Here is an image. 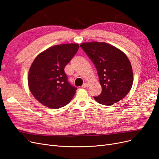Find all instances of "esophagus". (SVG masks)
Wrapping results in <instances>:
<instances>
[{
	"label": "esophagus",
	"instance_id": "esophagus-1",
	"mask_svg": "<svg viewBox=\"0 0 159 159\" xmlns=\"http://www.w3.org/2000/svg\"><path fill=\"white\" fill-rule=\"evenodd\" d=\"M88 86V83H84L83 85H82V86H81V87H82L83 88H87Z\"/></svg>",
	"mask_w": 159,
	"mask_h": 159
}]
</instances>
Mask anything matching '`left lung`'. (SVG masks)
Listing matches in <instances>:
<instances>
[{"label": "left lung", "instance_id": "left-lung-1", "mask_svg": "<svg viewBox=\"0 0 159 159\" xmlns=\"http://www.w3.org/2000/svg\"><path fill=\"white\" fill-rule=\"evenodd\" d=\"M81 48L93 61L98 71L102 91L95 100L104 105H112L123 99L133 82L132 66L124 53L105 42L82 43Z\"/></svg>", "mask_w": 159, "mask_h": 159}]
</instances>
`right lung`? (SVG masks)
<instances>
[{
    "label": "right lung",
    "mask_w": 159,
    "mask_h": 159,
    "mask_svg": "<svg viewBox=\"0 0 159 159\" xmlns=\"http://www.w3.org/2000/svg\"><path fill=\"white\" fill-rule=\"evenodd\" d=\"M78 44L52 46L34 60L28 72L30 92L40 103L50 109L68 104L77 88L68 81L64 68L78 52Z\"/></svg>",
    "instance_id": "right-lung-1"
}]
</instances>
